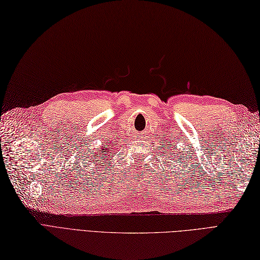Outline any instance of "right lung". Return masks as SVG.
Instances as JSON below:
<instances>
[{
	"mask_svg": "<svg viewBox=\"0 0 260 260\" xmlns=\"http://www.w3.org/2000/svg\"><path fill=\"white\" fill-rule=\"evenodd\" d=\"M106 146H109V144H106V145H104V147H103V149H102V150H103V152H102V155H103V157H105V158H104V160H105V161H106V160H108V159H106V157H109V158H112V155H111V154H110V152H109L111 148H110V147H107V148L105 149V147H106ZM94 156L96 157V159H98V157H101V155H100V154H99V152H98V154H96V155H94ZM99 161H100V160H99ZM98 165H99V164H98ZM100 165H101V164H100Z\"/></svg>",
	"mask_w": 260,
	"mask_h": 260,
	"instance_id": "obj_1",
	"label": "right lung"
}]
</instances>
